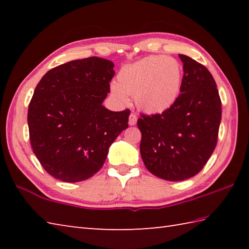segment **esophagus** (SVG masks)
Listing matches in <instances>:
<instances>
[{"instance_id": "esophagus-1", "label": "esophagus", "mask_w": 249, "mask_h": 249, "mask_svg": "<svg viewBox=\"0 0 249 249\" xmlns=\"http://www.w3.org/2000/svg\"><path fill=\"white\" fill-rule=\"evenodd\" d=\"M137 123V115L135 113H130L129 115V125H136Z\"/></svg>"}]
</instances>
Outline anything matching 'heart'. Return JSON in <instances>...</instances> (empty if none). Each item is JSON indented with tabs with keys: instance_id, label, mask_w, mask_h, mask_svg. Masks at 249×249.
Here are the masks:
<instances>
[{
	"instance_id": "1",
	"label": "heart",
	"mask_w": 249,
	"mask_h": 249,
	"mask_svg": "<svg viewBox=\"0 0 249 249\" xmlns=\"http://www.w3.org/2000/svg\"><path fill=\"white\" fill-rule=\"evenodd\" d=\"M182 81V67L171 56H146L125 66L118 75V86L111 92L125 103L127 95L135 96L137 107L150 113H160L176 102Z\"/></svg>"
}]
</instances>
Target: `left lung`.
Segmentation results:
<instances>
[{
  "label": "left lung",
  "mask_w": 249,
  "mask_h": 249,
  "mask_svg": "<svg viewBox=\"0 0 249 249\" xmlns=\"http://www.w3.org/2000/svg\"><path fill=\"white\" fill-rule=\"evenodd\" d=\"M184 75L179 95L161 113H140V153L147 170L167 181L199 173L214 152L221 120V102L208 68L179 54Z\"/></svg>",
  "instance_id": "8db88e82"
}]
</instances>
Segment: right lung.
Listing matches in <instances>:
<instances>
[{"instance_id":"obj_1","label":"right lung","mask_w":249,"mask_h":249,"mask_svg":"<svg viewBox=\"0 0 249 249\" xmlns=\"http://www.w3.org/2000/svg\"><path fill=\"white\" fill-rule=\"evenodd\" d=\"M114 64L91 56L67 62L45 73L29 111L31 146L40 165L63 182H81L100 170L109 146L128 127L129 109L103 106Z\"/></svg>"}]
</instances>
